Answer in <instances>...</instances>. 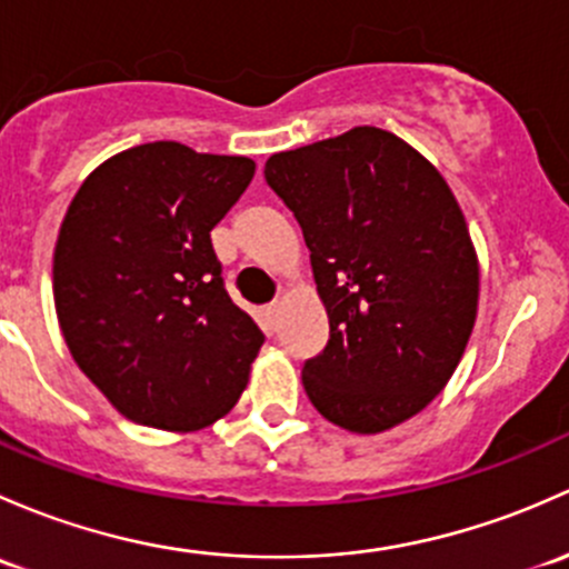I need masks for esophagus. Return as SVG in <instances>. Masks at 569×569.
<instances>
[{"label":"esophagus","mask_w":569,"mask_h":569,"mask_svg":"<svg viewBox=\"0 0 569 569\" xmlns=\"http://www.w3.org/2000/svg\"><path fill=\"white\" fill-rule=\"evenodd\" d=\"M266 315H268V320H277V315H279V303H268V309H266Z\"/></svg>","instance_id":"esophagus-1"}]
</instances>
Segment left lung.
<instances>
[{
    "mask_svg": "<svg viewBox=\"0 0 569 569\" xmlns=\"http://www.w3.org/2000/svg\"><path fill=\"white\" fill-rule=\"evenodd\" d=\"M266 180L301 224L331 328L303 365L307 397L361 436L411 419L452 378L477 320L479 262L452 189L372 126L271 156Z\"/></svg>",
    "mask_w": 569,
    "mask_h": 569,
    "instance_id": "left-lung-1",
    "label": "left lung"
}]
</instances>
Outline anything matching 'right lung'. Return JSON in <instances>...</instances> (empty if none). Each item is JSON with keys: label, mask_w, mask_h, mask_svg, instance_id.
<instances>
[{"label": "right lung", "mask_w": 569, "mask_h": 569, "mask_svg": "<svg viewBox=\"0 0 569 569\" xmlns=\"http://www.w3.org/2000/svg\"><path fill=\"white\" fill-rule=\"evenodd\" d=\"M251 178V158L139 144L103 161L62 219V337L79 370L137 425L202 430L249 383L266 337L227 296L210 230Z\"/></svg>", "instance_id": "right-lung-1"}]
</instances>
